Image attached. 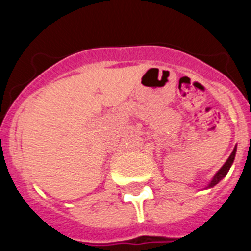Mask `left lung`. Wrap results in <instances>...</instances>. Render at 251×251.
I'll return each instance as SVG.
<instances>
[{
    "label": "left lung",
    "mask_w": 251,
    "mask_h": 251,
    "mask_svg": "<svg viewBox=\"0 0 251 251\" xmlns=\"http://www.w3.org/2000/svg\"><path fill=\"white\" fill-rule=\"evenodd\" d=\"M235 154H236V147L234 148V151H232V153H231V154H230L229 158H227V161L225 162V165H224L223 167L220 168V170L217 171L216 175H215V176H214V178L211 179V182L208 183L207 187H206V188L214 187L215 185H217V183L220 182L221 179H223L224 177H225L226 175H227V172H229L230 167H231V165H232V162H234V159H235Z\"/></svg>",
    "instance_id": "8db88e82"
}]
</instances>
